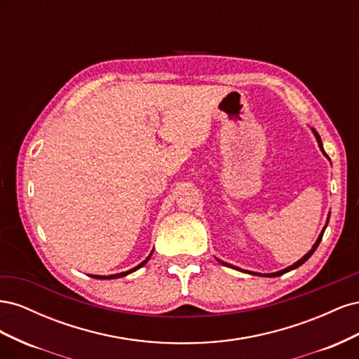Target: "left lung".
Masks as SVG:
<instances>
[{"mask_svg":"<svg viewBox=\"0 0 359 359\" xmlns=\"http://www.w3.org/2000/svg\"><path fill=\"white\" fill-rule=\"evenodd\" d=\"M311 132H313V135H314V137H316V140H318V144H319V148H320V151L323 153V156L327 157V158H330L328 156H327V153H325L323 151V147H322V139H320V136L318 135V132L314 128H311ZM331 214V212H330ZM330 214H328V219H327V224L323 226V229H322V232L319 233V236H318V240H316V243L313 244V247H311V250L309 253H306L299 260H297L295 264L293 265H290V266H287V268H285V269H281V271H277V273H271V274H262V273H253V271H247V269H241V268H238V266H233V265H231V264H227V262H223V260H220V259H217L219 260V262L222 264V265H224V266H229V268H233V269H238V271H244V273H247V274H252V276H259V277H278V276H281V274H286V273H289V271H292V269H295V268H298V266H301L304 262H306V260H309L310 259V256L314 253V250L318 248V245L320 244V241H322V236H323V232H325V229H327V226H328V222H330Z\"/></svg>","mask_w":359,"mask_h":359,"instance_id":"1","label":"left lung"}]
</instances>
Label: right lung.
<instances>
[{
  "label": "right lung",
  "instance_id": "1",
  "mask_svg": "<svg viewBox=\"0 0 359 359\" xmlns=\"http://www.w3.org/2000/svg\"><path fill=\"white\" fill-rule=\"evenodd\" d=\"M154 252V250H153ZM153 252L149 253V256L144 260V262H140L137 266H135V268H132V269H128V271H124V273H118V274H112V276H91V277H94V278H99V280H111V278H121V277H126V276H128V274H132V273H135V271H137L139 268H142L148 260H149V257L153 256Z\"/></svg>",
  "mask_w": 359,
  "mask_h": 359
}]
</instances>
